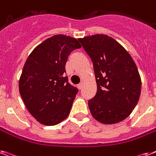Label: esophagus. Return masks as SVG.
I'll return each instance as SVG.
<instances>
[{
	"instance_id": "esophagus-1",
	"label": "esophagus",
	"mask_w": 156,
	"mask_h": 156,
	"mask_svg": "<svg viewBox=\"0 0 156 156\" xmlns=\"http://www.w3.org/2000/svg\"><path fill=\"white\" fill-rule=\"evenodd\" d=\"M82 87H83V83H80L79 85H78V88L79 90H82Z\"/></svg>"
}]
</instances>
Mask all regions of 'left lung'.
Returning a JSON list of instances; mask_svg holds the SVG:
<instances>
[{
    "label": "left lung",
    "instance_id": "1",
    "mask_svg": "<svg viewBox=\"0 0 156 156\" xmlns=\"http://www.w3.org/2000/svg\"><path fill=\"white\" fill-rule=\"evenodd\" d=\"M93 62L97 92L88 101L90 111L103 124L121 122L131 115L141 93V78L135 62L117 41L105 34L79 38Z\"/></svg>",
    "mask_w": 156,
    "mask_h": 156
}]
</instances>
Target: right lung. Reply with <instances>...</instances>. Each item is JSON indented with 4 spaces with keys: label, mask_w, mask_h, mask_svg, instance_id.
<instances>
[{
    "label": "right lung",
    "mask_w": 156,
    "mask_h": 156,
    "mask_svg": "<svg viewBox=\"0 0 156 156\" xmlns=\"http://www.w3.org/2000/svg\"><path fill=\"white\" fill-rule=\"evenodd\" d=\"M78 40L58 34L39 44L29 55L19 79V92L37 122L54 126L69 115L78 89L65 76L66 63Z\"/></svg>",
    "instance_id": "add662e5"
}]
</instances>
